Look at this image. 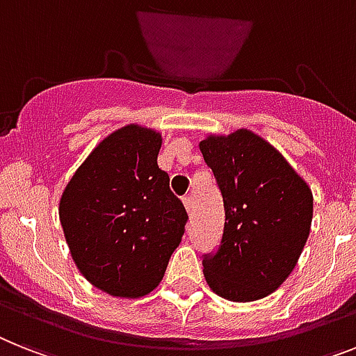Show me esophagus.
Segmentation results:
<instances>
[{
  "label": "esophagus",
  "instance_id": "1",
  "mask_svg": "<svg viewBox=\"0 0 356 356\" xmlns=\"http://www.w3.org/2000/svg\"><path fill=\"white\" fill-rule=\"evenodd\" d=\"M181 202H184L185 209H187V213H191L193 211V198H191L189 195H185L184 198H181Z\"/></svg>",
  "mask_w": 356,
  "mask_h": 356
}]
</instances>
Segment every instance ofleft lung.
Masks as SVG:
<instances>
[{
	"label": "left lung",
	"instance_id": "1",
	"mask_svg": "<svg viewBox=\"0 0 356 356\" xmlns=\"http://www.w3.org/2000/svg\"><path fill=\"white\" fill-rule=\"evenodd\" d=\"M224 200L218 248L205 280L233 302L264 298L289 277L309 236L313 195L280 152L249 131L200 142Z\"/></svg>",
	"mask_w": 356,
	"mask_h": 356
}]
</instances>
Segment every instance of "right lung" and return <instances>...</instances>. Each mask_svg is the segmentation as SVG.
Here are the masks:
<instances>
[{"instance_id": "right-lung-1", "label": "right lung", "mask_w": 356, "mask_h": 356, "mask_svg": "<svg viewBox=\"0 0 356 356\" xmlns=\"http://www.w3.org/2000/svg\"><path fill=\"white\" fill-rule=\"evenodd\" d=\"M160 147L151 129H120L90 152L61 196V227L76 266L113 296L151 293L189 220L158 167Z\"/></svg>"}]
</instances>
